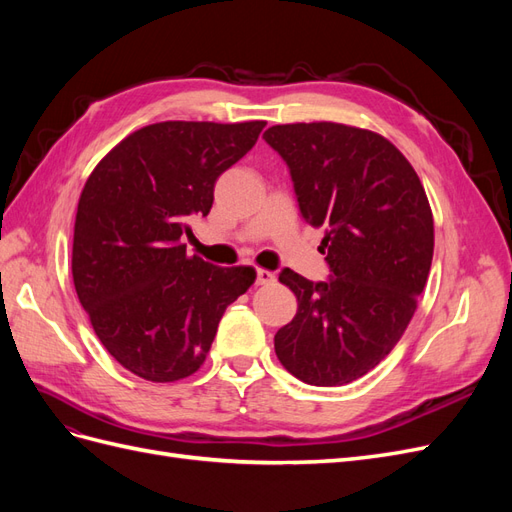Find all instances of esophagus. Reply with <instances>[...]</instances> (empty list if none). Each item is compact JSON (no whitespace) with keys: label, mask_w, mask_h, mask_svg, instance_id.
I'll list each match as a JSON object with an SVG mask.
<instances>
[{"label":"esophagus","mask_w":512,"mask_h":512,"mask_svg":"<svg viewBox=\"0 0 512 512\" xmlns=\"http://www.w3.org/2000/svg\"><path fill=\"white\" fill-rule=\"evenodd\" d=\"M275 282V275L267 269H258L256 271V284L258 286H267V284H273Z\"/></svg>","instance_id":"esophagus-1"}]
</instances>
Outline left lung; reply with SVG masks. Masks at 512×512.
Listing matches in <instances>:
<instances>
[{"label": "left lung", "instance_id": "1", "mask_svg": "<svg viewBox=\"0 0 512 512\" xmlns=\"http://www.w3.org/2000/svg\"><path fill=\"white\" fill-rule=\"evenodd\" d=\"M290 170L303 220L324 226L329 280L280 271L299 309L275 354L299 380L342 386L389 354L414 316L433 258L421 179L384 136L344 123H286L265 134Z\"/></svg>", "mask_w": 512, "mask_h": 512}]
</instances>
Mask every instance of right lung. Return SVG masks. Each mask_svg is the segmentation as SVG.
I'll return each mask as SVG.
<instances>
[{"label": "right lung", "instance_id": "obj_1", "mask_svg": "<svg viewBox=\"0 0 512 512\" xmlns=\"http://www.w3.org/2000/svg\"><path fill=\"white\" fill-rule=\"evenodd\" d=\"M265 121H162L136 130L89 175L74 222L72 277L102 346L138 378L175 382L205 363L226 307L256 280L185 254L190 220Z\"/></svg>", "mask_w": 512, "mask_h": 512}]
</instances>
